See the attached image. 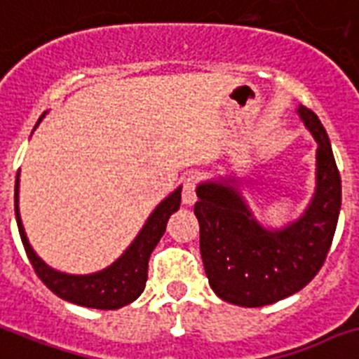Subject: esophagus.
<instances>
[{"instance_id": "obj_1", "label": "esophagus", "mask_w": 359, "mask_h": 359, "mask_svg": "<svg viewBox=\"0 0 359 359\" xmlns=\"http://www.w3.org/2000/svg\"><path fill=\"white\" fill-rule=\"evenodd\" d=\"M182 200L185 205H193L196 202V176H187L183 180Z\"/></svg>"}]
</instances>
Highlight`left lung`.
I'll list each match as a JSON object with an SVG mask.
<instances>
[{
	"label": "left lung",
	"instance_id": "8db88e82",
	"mask_svg": "<svg viewBox=\"0 0 359 359\" xmlns=\"http://www.w3.org/2000/svg\"><path fill=\"white\" fill-rule=\"evenodd\" d=\"M317 142V185L302 217L280 229L261 226L239 191L222 177L196 187L200 254L217 297L261 308L306 287L325 265L341 209V176L326 130L311 109H297Z\"/></svg>",
	"mask_w": 359,
	"mask_h": 359
}]
</instances>
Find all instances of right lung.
<instances>
[{"instance_id": "right-lung-1", "label": "right lung", "mask_w": 359, "mask_h": 359, "mask_svg": "<svg viewBox=\"0 0 359 359\" xmlns=\"http://www.w3.org/2000/svg\"><path fill=\"white\" fill-rule=\"evenodd\" d=\"M18 182L20 172L16 176V185H14V211H16L20 237H22L25 254L29 257L36 276L46 283V287L53 291L57 297H61L62 300L94 309H118L140 297L146 287V280H148V261H150L151 252L165 233L166 222L170 219V215L180 209L182 187H177L174 193L168 194L154 209V213L148 217L146 224L142 226L140 233L135 237L130 248L114 261L113 265H109L107 269L100 272H94V274L76 276V274H66V272H59L48 266L31 248L24 226H22V217H20Z\"/></svg>"}]
</instances>
